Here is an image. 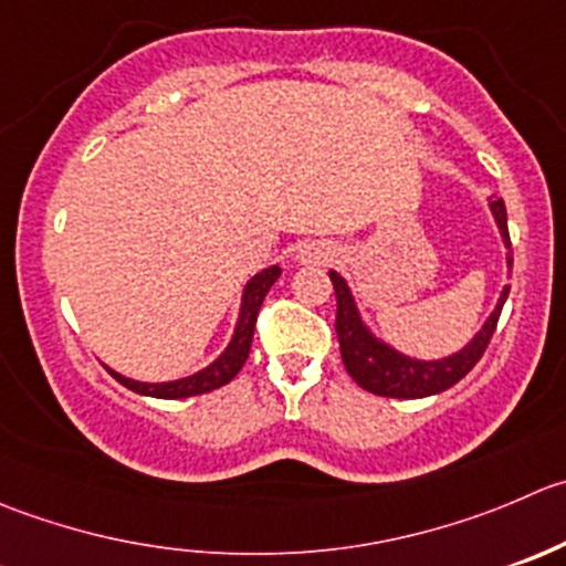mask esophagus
<instances>
[{
    "label": "esophagus",
    "mask_w": 566,
    "mask_h": 566,
    "mask_svg": "<svg viewBox=\"0 0 566 566\" xmlns=\"http://www.w3.org/2000/svg\"><path fill=\"white\" fill-rule=\"evenodd\" d=\"M332 245L323 243V240H310V243L301 245L295 260H298L301 265H326V262H332Z\"/></svg>",
    "instance_id": "obj_1"
}]
</instances>
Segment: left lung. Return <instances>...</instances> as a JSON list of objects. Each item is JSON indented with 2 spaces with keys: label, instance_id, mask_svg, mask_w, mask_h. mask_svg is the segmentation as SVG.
Returning a JSON list of instances; mask_svg holds the SVG:
<instances>
[{
  "label": "left lung",
  "instance_id": "8db88e82",
  "mask_svg": "<svg viewBox=\"0 0 566 566\" xmlns=\"http://www.w3.org/2000/svg\"><path fill=\"white\" fill-rule=\"evenodd\" d=\"M490 210L495 216L497 229H501V238L506 243V249H512V240H509V221H506V205L503 199L490 201ZM509 268H512V256H506ZM328 279L334 284V295H337V339H339V354H343V365L348 370V376L359 384L361 389L373 395H384V398H426V395H437L442 389L453 387L457 381H462L470 370L475 367V361L484 356L486 345H490L492 334H495L497 317H501L503 304L509 298V284L503 287L497 306L492 310V315L486 317V323L481 326V332L464 345L457 354L446 356V359H411V356L400 354L392 345L381 343L370 328L361 323L359 310H356V301L350 295L348 284L339 276L337 271H328Z\"/></svg>",
  "mask_w": 566,
  "mask_h": 566
}]
</instances>
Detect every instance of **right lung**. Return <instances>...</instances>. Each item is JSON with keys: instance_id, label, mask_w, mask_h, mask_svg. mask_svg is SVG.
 I'll return each mask as SVG.
<instances>
[{"instance_id": "obj_1", "label": "right lung", "mask_w": 566, "mask_h": 566, "mask_svg": "<svg viewBox=\"0 0 566 566\" xmlns=\"http://www.w3.org/2000/svg\"><path fill=\"white\" fill-rule=\"evenodd\" d=\"M282 276V268L271 265L265 271L256 273L243 290V301H240V315H238V326H234L232 339H229L227 350L218 356L212 365H207L205 370L193 373V376L177 378V381H163V384H146V381H135V378H126L120 373H113L115 381L124 384L126 389L140 395H151V398H166V400H177V398H190V395H205L212 392V389L223 387V384L232 381L234 376L240 373V367L245 365L251 350V339H254V326H256V315H260V306L265 301L268 290L273 287V282Z\"/></svg>"}]
</instances>
